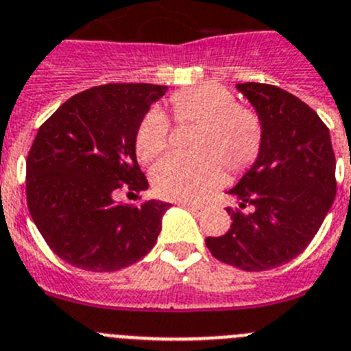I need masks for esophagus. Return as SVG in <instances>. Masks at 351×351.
I'll return each mask as SVG.
<instances>
[{"mask_svg": "<svg viewBox=\"0 0 351 351\" xmlns=\"http://www.w3.org/2000/svg\"><path fill=\"white\" fill-rule=\"evenodd\" d=\"M178 204L182 208H187V210H191V211H201V206H199V204L189 203V201H180Z\"/></svg>", "mask_w": 351, "mask_h": 351, "instance_id": "obj_1", "label": "esophagus"}]
</instances>
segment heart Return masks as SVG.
I'll use <instances>...</instances> for the list:
<instances>
[{"label":"heart","mask_w":351,"mask_h":351,"mask_svg":"<svg viewBox=\"0 0 351 351\" xmlns=\"http://www.w3.org/2000/svg\"><path fill=\"white\" fill-rule=\"evenodd\" d=\"M180 124L197 122L192 132L194 154H171L154 166L152 185L162 197L201 201L226 182L230 171L248 168L262 145V122L254 110L217 84H201L171 97ZM168 115L154 106L136 131V152L143 160L162 154L169 143Z\"/></svg>","instance_id":"obj_1"}]
</instances>
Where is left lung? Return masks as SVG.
<instances>
[{"mask_svg": "<svg viewBox=\"0 0 351 351\" xmlns=\"http://www.w3.org/2000/svg\"><path fill=\"white\" fill-rule=\"evenodd\" d=\"M238 89L257 110L262 145L229 191L239 199L238 210L227 208L230 229L206 246L223 264L267 271L298 257L318 232L336 195V157L329 129L304 101L269 84Z\"/></svg>", "mask_w": 351, "mask_h": 351, "instance_id": "8db88e82", "label": "left lung"}]
</instances>
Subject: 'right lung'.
Returning a JSON list of instances; mask_svg holds the SVG:
<instances>
[{
    "mask_svg": "<svg viewBox=\"0 0 351 351\" xmlns=\"http://www.w3.org/2000/svg\"><path fill=\"white\" fill-rule=\"evenodd\" d=\"M166 90L152 84L97 85L64 101L38 129L26 159L27 208L50 250L71 266L119 271L156 245L171 204H124L115 197L148 187L136 160V131Z\"/></svg>",
    "mask_w": 351,
    "mask_h": 351,
    "instance_id": "1",
    "label": "right lung"
}]
</instances>
